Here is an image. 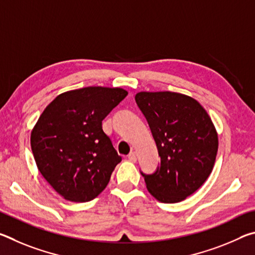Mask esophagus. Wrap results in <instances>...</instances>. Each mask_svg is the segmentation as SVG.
Returning a JSON list of instances; mask_svg holds the SVG:
<instances>
[{
  "label": "esophagus",
  "instance_id": "1",
  "mask_svg": "<svg viewBox=\"0 0 255 255\" xmlns=\"http://www.w3.org/2000/svg\"><path fill=\"white\" fill-rule=\"evenodd\" d=\"M128 159L130 162H136L137 161V156H136V153L135 152H130L128 155Z\"/></svg>",
  "mask_w": 255,
  "mask_h": 255
}]
</instances>
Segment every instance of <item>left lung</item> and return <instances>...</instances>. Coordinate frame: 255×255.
Here are the masks:
<instances>
[{
    "label": "left lung",
    "mask_w": 255,
    "mask_h": 255,
    "mask_svg": "<svg viewBox=\"0 0 255 255\" xmlns=\"http://www.w3.org/2000/svg\"><path fill=\"white\" fill-rule=\"evenodd\" d=\"M135 100L157 146L161 165L145 174L150 195L164 204L184 200L213 171L218 136L199 102L176 92H139Z\"/></svg>",
    "instance_id": "left-lung-1"
}]
</instances>
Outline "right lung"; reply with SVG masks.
I'll use <instances>...</instances> for the list:
<instances>
[{"label":"right lung","mask_w":255,"mask_h":255,"mask_svg":"<svg viewBox=\"0 0 255 255\" xmlns=\"http://www.w3.org/2000/svg\"><path fill=\"white\" fill-rule=\"evenodd\" d=\"M127 94L103 86L64 92L34 125L30 143L38 170L66 200L90 201L109 183L122 156L103 131L102 120Z\"/></svg>","instance_id":"right-lung-1"}]
</instances>
